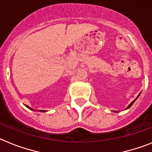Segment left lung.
<instances>
[{"label": "left lung", "mask_w": 152, "mask_h": 152, "mask_svg": "<svg viewBox=\"0 0 152 152\" xmlns=\"http://www.w3.org/2000/svg\"><path fill=\"white\" fill-rule=\"evenodd\" d=\"M139 95H140V94H139ZM139 95H138V96H139ZM138 97H137V98H138ZM137 98H136V99H134V101H132V102L131 103L129 104V106H128V107H127V108H126V109H129V108L131 107L132 105H133V103H134V102H135V100H136V99H137ZM115 113H117V112H116V111H115Z\"/></svg>", "instance_id": "obj_1"}]
</instances>
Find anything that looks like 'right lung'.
<instances>
[{
  "label": "right lung",
  "mask_w": 152,
  "mask_h": 152,
  "mask_svg": "<svg viewBox=\"0 0 152 152\" xmlns=\"http://www.w3.org/2000/svg\"><path fill=\"white\" fill-rule=\"evenodd\" d=\"M26 106H27V107L28 108V109H31V110H33V109H31V108L29 107V106H27V105H26ZM39 112H46V111H45V110H39Z\"/></svg>",
  "instance_id": "add662e5"
}]
</instances>
